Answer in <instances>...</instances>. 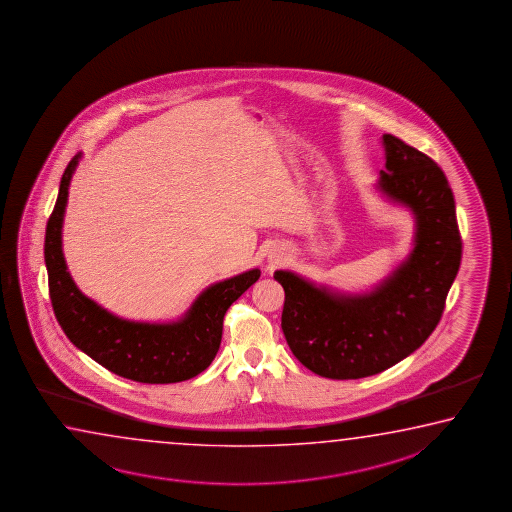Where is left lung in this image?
<instances>
[{
  "label": "left lung",
  "mask_w": 512,
  "mask_h": 512,
  "mask_svg": "<svg viewBox=\"0 0 512 512\" xmlns=\"http://www.w3.org/2000/svg\"><path fill=\"white\" fill-rule=\"evenodd\" d=\"M389 197L416 213V247L376 292L337 297L292 272L274 278L285 288L281 328L295 358L331 380L383 373L425 344L441 321L457 276L462 238L448 179L432 157L392 134L383 136Z\"/></svg>",
  "instance_id": "left-lung-1"
}]
</instances>
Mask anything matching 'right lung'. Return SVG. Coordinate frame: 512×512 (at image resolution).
Returning a JSON list of instances; mask_svg holds the SVG:
<instances>
[{
  "instance_id": "add662e5",
  "label": "right lung",
  "mask_w": 512,
  "mask_h": 512,
  "mask_svg": "<svg viewBox=\"0 0 512 512\" xmlns=\"http://www.w3.org/2000/svg\"><path fill=\"white\" fill-rule=\"evenodd\" d=\"M78 163L73 157L61 179L59 197L46 224L44 261L53 313L71 342L111 373L139 383L190 380L217 356L224 315L229 306L260 278V270L209 286L190 313L174 324L122 321L80 294L66 270L61 227L68 186Z\"/></svg>"
}]
</instances>
